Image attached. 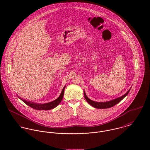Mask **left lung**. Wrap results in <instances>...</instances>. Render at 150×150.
Listing matches in <instances>:
<instances>
[{
  "instance_id": "8db88e82",
  "label": "left lung",
  "mask_w": 150,
  "mask_h": 150,
  "mask_svg": "<svg viewBox=\"0 0 150 150\" xmlns=\"http://www.w3.org/2000/svg\"><path fill=\"white\" fill-rule=\"evenodd\" d=\"M130 89L128 91L124 94L123 96L119 97L118 98H116L115 99L111 100L110 101H108V102H95L93 101L91 99H89L86 95V92L85 91H84V97L86 100L87 101V102L91 105L92 106H93L95 108H108L110 107H112L114 106H115V105L118 104V103H120L128 94L129 92Z\"/></svg>"
}]
</instances>
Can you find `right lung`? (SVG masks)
<instances>
[{
  "label": "right lung",
  "instance_id": "1",
  "mask_svg": "<svg viewBox=\"0 0 150 150\" xmlns=\"http://www.w3.org/2000/svg\"><path fill=\"white\" fill-rule=\"evenodd\" d=\"M65 88V86L64 87L60 96L55 100L49 102V103H44V104H40V103H34L32 102H30V101H28L26 100H24L23 99H22L21 98L18 97L21 100H22L25 104H26L27 105H28L29 106H30L34 109L38 110H49L51 109H52L55 107H57L62 101L63 97H64V90Z\"/></svg>",
  "mask_w": 150,
  "mask_h": 150
}]
</instances>
